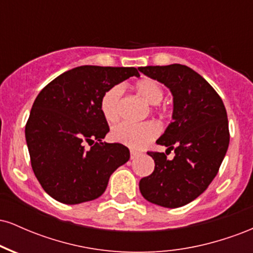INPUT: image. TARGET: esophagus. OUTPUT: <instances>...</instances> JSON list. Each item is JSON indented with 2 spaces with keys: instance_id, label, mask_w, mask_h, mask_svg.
I'll return each mask as SVG.
<instances>
[{
  "instance_id": "esophagus-1",
  "label": "esophagus",
  "mask_w": 253,
  "mask_h": 253,
  "mask_svg": "<svg viewBox=\"0 0 253 253\" xmlns=\"http://www.w3.org/2000/svg\"><path fill=\"white\" fill-rule=\"evenodd\" d=\"M140 153L138 152V151H134V150H130V159H134L138 157Z\"/></svg>"
}]
</instances>
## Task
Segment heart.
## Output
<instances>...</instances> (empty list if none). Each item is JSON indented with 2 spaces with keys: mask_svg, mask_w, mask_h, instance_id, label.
I'll return each instance as SVG.
<instances>
[{
  "mask_svg": "<svg viewBox=\"0 0 253 253\" xmlns=\"http://www.w3.org/2000/svg\"><path fill=\"white\" fill-rule=\"evenodd\" d=\"M135 89L141 97L157 107L163 100L164 89L158 81L153 78H143L135 83ZM124 88L121 84H115L103 92L100 101L102 115L110 124L117 123L120 117V104ZM161 128L153 121L141 124L121 123L113 127L110 136L119 144H124L132 149H141L158 136Z\"/></svg>",
  "mask_w": 253,
  "mask_h": 253,
  "instance_id": "obj_1",
  "label": "heart"
}]
</instances>
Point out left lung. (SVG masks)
I'll use <instances>...</instances> for the list:
<instances>
[{
	"label": "left lung",
	"mask_w": 253,
	"mask_h": 253,
	"mask_svg": "<svg viewBox=\"0 0 253 253\" xmlns=\"http://www.w3.org/2000/svg\"><path fill=\"white\" fill-rule=\"evenodd\" d=\"M139 71L164 83L173 95V121L157 140L166 155L149 151L155 170L139 182L147 201L167 208L187 205L207 189L216 176L228 149L229 129L226 108L219 94L193 69L181 64L141 66Z\"/></svg>",
	"instance_id": "left-lung-1"
}]
</instances>
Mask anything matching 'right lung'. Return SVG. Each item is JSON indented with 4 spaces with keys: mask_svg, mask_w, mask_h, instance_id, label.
Here are the masks:
<instances>
[{
    "mask_svg": "<svg viewBox=\"0 0 253 253\" xmlns=\"http://www.w3.org/2000/svg\"><path fill=\"white\" fill-rule=\"evenodd\" d=\"M132 76H139L135 68L83 65L39 92L25 134L34 175L54 200L77 205L97 199L129 159L123 144L102 143L109 126L100 101L107 89Z\"/></svg>",
    "mask_w": 253,
    "mask_h": 253,
    "instance_id": "obj_1",
    "label": "right lung"
}]
</instances>
